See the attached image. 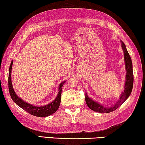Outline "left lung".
<instances>
[{
    "label": "left lung",
    "instance_id": "8db88e82",
    "mask_svg": "<svg viewBox=\"0 0 145 145\" xmlns=\"http://www.w3.org/2000/svg\"><path fill=\"white\" fill-rule=\"evenodd\" d=\"M121 48L124 53V60H125V69L127 71L126 74V81L125 83V86H124V91L121 93L120 95V99H119L117 102L116 103L115 105H114L112 107L107 108L104 107L103 106L100 105L92 100L87 95V93L85 94V101L86 103L88 106V107L91 110L96 111L98 113H110L111 111H113L116 110L118 107L122 105V104L125 102L127 100L129 95H131L132 90H133V82H134V74H133V63H132L131 58L129 55L127 50L126 49V46L124 43L121 41Z\"/></svg>",
    "mask_w": 145,
    "mask_h": 145
}]
</instances>
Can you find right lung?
<instances>
[{"mask_svg":"<svg viewBox=\"0 0 145 145\" xmlns=\"http://www.w3.org/2000/svg\"><path fill=\"white\" fill-rule=\"evenodd\" d=\"M12 63H13V60L11 61V65L9 66V77H8V86H9V91L11 97L12 101L16 104V105L22 108L23 110L26 111L27 113H30V115H34L35 116H38V117H46V116H50L52 115L59 108L60 104V100H61V94H62V86L64 84L65 82H62L60 84L59 87H58V95L56 97L55 99L52 102L49 103L47 105L43 106H33L30 104L27 103L23 101L22 99L19 98L16 93H15L14 90L13 89L12 85V82H11V69Z\"/></svg>","mask_w":145,"mask_h":145,"instance_id":"1","label":"right lung"}]
</instances>
